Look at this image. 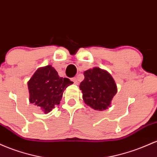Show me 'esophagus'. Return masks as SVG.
<instances>
[{
	"mask_svg": "<svg viewBox=\"0 0 157 157\" xmlns=\"http://www.w3.org/2000/svg\"><path fill=\"white\" fill-rule=\"evenodd\" d=\"M72 81H73V82H74V84H78V78H72Z\"/></svg>",
	"mask_w": 157,
	"mask_h": 157,
	"instance_id": "34e87169",
	"label": "esophagus"
}]
</instances>
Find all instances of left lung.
<instances>
[{
	"label": "left lung",
	"mask_w": 157,
	"mask_h": 157,
	"mask_svg": "<svg viewBox=\"0 0 157 157\" xmlns=\"http://www.w3.org/2000/svg\"><path fill=\"white\" fill-rule=\"evenodd\" d=\"M84 75L79 88L84 103L96 110H106L117 93V84L112 75L99 67L86 70Z\"/></svg>",
	"instance_id": "obj_1"
}]
</instances>
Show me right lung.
Instances as JSON below:
<instances>
[{"label": "right lung", "mask_w": 157, "mask_h": 157, "mask_svg": "<svg viewBox=\"0 0 157 157\" xmlns=\"http://www.w3.org/2000/svg\"><path fill=\"white\" fill-rule=\"evenodd\" d=\"M73 83L60 77L51 65L39 67L27 82L29 102L48 113L59 105L64 90Z\"/></svg>", "instance_id": "add662e5"}]
</instances>
